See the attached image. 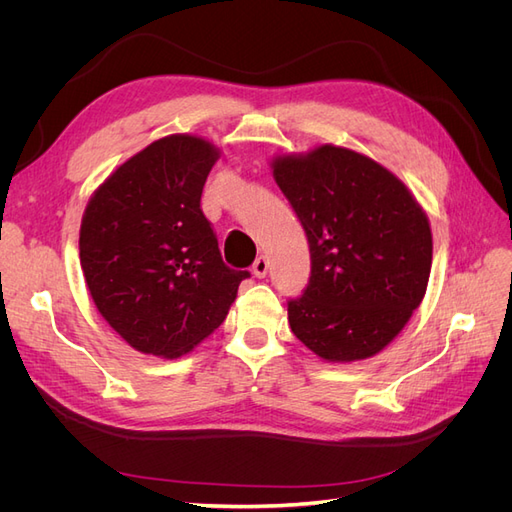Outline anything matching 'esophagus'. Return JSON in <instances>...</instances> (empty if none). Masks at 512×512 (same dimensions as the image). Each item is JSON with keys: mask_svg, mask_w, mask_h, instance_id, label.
Segmentation results:
<instances>
[{"mask_svg": "<svg viewBox=\"0 0 512 512\" xmlns=\"http://www.w3.org/2000/svg\"><path fill=\"white\" fill-rule=\"evenodd\" d=\"M267 271H269V260H267V256H258L256 262H254V267H252V273H254L256 277H265Z\"/></svg>", "mask_w": 512, "mask_h": 512, "instance_id": "obj_1", "label": "esophagus"}]
</instances>
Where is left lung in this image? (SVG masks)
I'll return each instance as SVG.
<instances>
[{
	"label": "left lung",
	"instance_id": "1",
	"mask_svg": "<svg viewBox=\"0 0 512 512\" xmlns=\"http://www.w3.org/2000/svg\"><path fill=\"white\" fill-rule=\"evenodd\" d=\"M271 166L312 258L303 294L288 301L292 333L324 361L369 359L425 297L433 252L425 211L391 170L344 147Z\"/></svg>",
	"mask_w": 512,
	"mask_h": 512
}]
</instances>
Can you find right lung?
I'll use <instances>...</instances> for the list:
<instances>
[{
  "label": "right lung",
  "instance_id": "obj_1",
  "mask_svg": "<svg viewBox=\"0 0 512 512\" xmlns=\"http://www.w3.org/2000/svg\"><path fill=\"white\" fill-rule=\"evenodd\" d=\"M220 151L164 136L87 203L79 250L98 312L138 352L177 359L224 322L250 271L224 265L200 196Z\"/></svg>",
  "mask_w": 512,
  "mask_h": 512
}]
</instances>
